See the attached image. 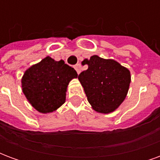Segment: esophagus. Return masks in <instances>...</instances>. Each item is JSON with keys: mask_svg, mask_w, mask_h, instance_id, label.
<instances>
[{"mask_svg": "<svg viewBox=\"0 0 160 160\" xmlns=\"http://www.w3.org/2000/svg\"><path fill=\"white\" fill-rule=\"evenodd\" d=\"M74 69L76 70V72H77V73H78V74H79L80 72H81V69H82V68H81V65H80V63H79V64H76V65L74 66Z\"/></svg>", "mask_w": 160, "mask_h": 160, "instance_id": "obj_1", "label": "esophagus"}]
</instances>
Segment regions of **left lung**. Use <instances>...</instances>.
I'll return each instance as SVG.
<instances>
[{
    "label": "left lung",
    "instance_id": "left-lung-1",
    "mask_svg": "<svg viewBox=\"0 0 160 160\" xmlns=\"http://www.w3.org/2000/svg\"><path fill=\"white\" fill-rule=\"evenodd\" d=\"M88 68L79 74L87 100L98 113L116 111L127 97L131 82L130 71L113 59H104L97 55L84 59Z\"/></svg>",
    "mask_w": 160,
    "mask_h": 160
}]
</instances>
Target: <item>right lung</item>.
I'll return each mask as SVG.
<instances>
[{
	"label": "right lung",
	"instance_id": "1",
	"mask_svg": "<svg viewBox=\"0 0 160 160\" xmlns=\"http://www.w3.org/2000/svg\"><path fill=\"white\" fill-rule=\"evenodd\" d=\"M77 77L76 71L62 60L57 62L46 56L25 71L22 92L35 110L42 114L51 113L65 103L68 86Z\"/></svg>",
	"mask_w": 160,
	"mask_h": 160
}]
</instances>
